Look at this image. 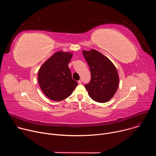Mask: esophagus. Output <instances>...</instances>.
<instances>
[{
  "mask_svg": "<svg viewBox=\"0 0 156 156\" xmlns=\"http://www.w3.org/2000/svg\"><path fill=\"white\" fill-rule=\"evenodd\" d=\"M78 84H81V83H82V80H78Z\"/></svg>",
  "mask_w": 156,
  "mask_h": 156,
  "instance_id": "34e87169",
  "label": "esophagus"
}]
</instances>
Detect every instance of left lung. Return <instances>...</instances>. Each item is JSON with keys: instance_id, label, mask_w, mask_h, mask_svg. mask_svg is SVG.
I'll list each match as a JSON object with an SVG mask.
<instances>
[{"instance_id": "obj_1", "label": "left lung", "mask_w": 156, "mask_h": 156, "mask_svg": "<svg viewBox=\"0 0 156 156\" xmlns=\"http://www.w3.org/2000/svg\"><path fill=\"white\" fill-rule=\"evenodd\" d=\"M91 72L90 82L84 87L90 98L98 102H106L115 94L119 82L117 70L108 58L92 49L83 51Z\"/></svg>"}]
</instances>
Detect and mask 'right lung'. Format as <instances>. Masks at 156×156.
Returning a JSON list of instances; mask_svg holds the SVG:
<instances>
[{"instance_id":"1","label":"right lung","mask_w":156,"mask_h":156,"mask_svg":"<svg viewBox=\"0 0 156 156\" xmlns=\"http://www.w3.org/2000/svg\"><path fill=\"white\" fill-rule=\"evenodd\" d=\"M72 57L69 52H56L39 70L37 80L41 90L52 101L67 98L78 85L68 65Z\"/></svg>"}]
</instances>
